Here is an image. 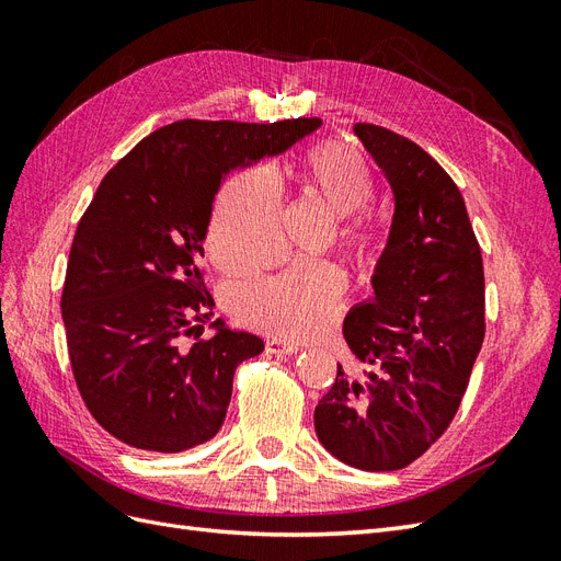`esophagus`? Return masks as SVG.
<instances>
[{"instance_id":"34e87169","label":"esophagus","mask_w":561,"mask_h":561,"mask_svg":"<svg viewBox=\"0 0 561 561\" xmlns=\"http://www.w3.org/2000/svg\"><path fill=\"white\" fill-rule=\"evenodd\" d=\"M301 346L295 342H287V339H266V353L274 355H290L297 353Z\"/></svg>"}]
</instances>
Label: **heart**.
Instances as JSON below:
<instances>
[{
  "label": "heart",
  "mask_w": 561,
  "mask_h": 561,
  "mask_svg": "<svg viewBox=\"0 0 561 561\" xmlns=\"http://www.w3.org/2000/svg\"><path fill=\"white\" fill-rule=\"evenodd\" d=\"M304 190L313 194L336 222V241L365 260L375 245V227L355 217L375 196L367 161L344 142H322L299 163ZM280 192L266 171L233 175L217 194L210 227V260L227 276H248L280 252ZM344 293V276L328 260H295L274 276L227 287V309L243 325L287 339H309L328 330Z\"/></svg>",
  "instance_id": "1"
}]
</instances>
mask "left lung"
I'll list each match as a JSON object with an SVG mask.
<instances>
[{
	"mask_svg": "<svg viewBox=\"0 0 561 561\" xmlns=\"http://www.w3.org/2000/svg\"><path fill=\"white\" fill-rule=\"evenodd\" d=\"M353 130L393 190L396 213L375 297L344 320L355 367H336L313 423L339 461L383 472L416 461L458 412L484 342V266L445 168L393 130Z\"/></svg>",
	"mask_w": 561,
	"mask_h": 561,
	"instance_id": "8db88e82",
	"label": "left lung"
}]
</instances>
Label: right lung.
I'll return each instance as SVG.
<instances>
[{
    "mask_svg": "<svg viewBox=\"0 0 561 561\" xmlns=\"http://www.w3.org/2000/svg\"><path fill=\"white\" fill-rule=\"evenodd\" d=\"M320 124L184 118L147 135L100 182L79 219L60 309L79 393L116 439L178 454L222 428L233 371L264 342L222 318L198 339L215 307L201 266L213 201L236 168L283 154Z\"/></svg>",
    "mask_w": 561,
    "mask_h": 561,
    "instance_id": "1",
    "label": "right lung"
}]
</instances>
